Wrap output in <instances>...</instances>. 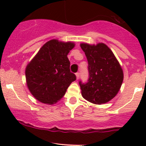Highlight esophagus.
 I'll list each match as a JSON object with an SVG mask.
<instances>
[{
    "label": "esophagus",
    "instance_id": "esophagus-1",
    "mask_svg": "<svg viewBox=\"0 0 146 146\" xmlns=\"http://www.w3.org/2000/svg\"><path fill=\"white\" fill-rule=\"evenodd\" d=\"M76 79H77V80H78L79 77H80V73H76Z\"/></svg>",
    "mask_w": 146,
    "mask_h": 146
}]
</instances>
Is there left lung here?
I'll list each match as a JSON object with an SVG mask.
<instances>
[{
  "label": "left lung",
  "instance_id": "obj_1",
  "mask_svg": "<svg viewBox=\"0 0 146 146\" xmlns=\"http://www.w3.org/2000/svg\"><path fill=\"white\" fill-rule=\"evenodd\" d=\"M88 62L89 78L79 82L82 96L94 104L108 102L118 93L123 80L119 61L110 48L103 43L80 44Z\"/></svg>",
  "mask_w": 146,
  "mask_h": 146
}]
</instances>
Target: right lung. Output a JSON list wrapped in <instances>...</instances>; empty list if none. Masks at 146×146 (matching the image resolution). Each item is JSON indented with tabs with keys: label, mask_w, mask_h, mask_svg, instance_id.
<instances>
[{
	"label": "right lung",
	"mask_w": 146,
	"mask_h": 146,
	"mask_svg": "<svg viewBox=\"0 0 146 146\" xmlns=\"http://www.w3.org/2000/svg\"><path fill=\"white\" fill-rule=\"evenodd\" d=\"M73 42L52 39L43 45L28 64L25 70L27 85L32 95L42 103L52 104L66 94L76 76L70 70L68 54Z\"/></svg>",
	"instance_id": "obj_1"
}]
</instances>
